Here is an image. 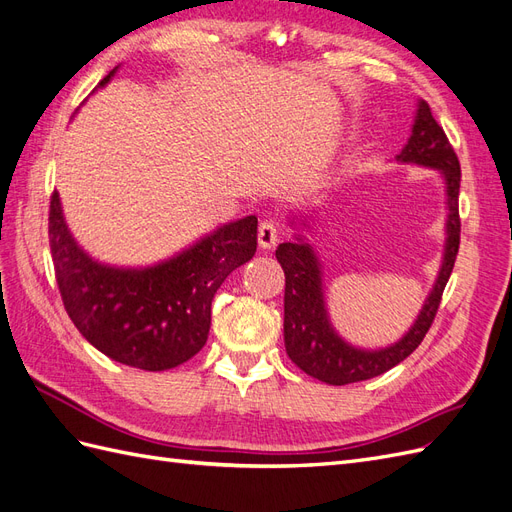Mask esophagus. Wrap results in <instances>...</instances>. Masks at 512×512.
<instances>
[{"label": "esophagus", "mask_w": 512, "mask_h": 512, "mask_svg": "<svg viewBox=\"0 0 512 512\" xmlns=\"http://www.w3.org/2000/svg\"><path fill=\"white\" fill-rule=\"evenodd\" d=\"M280 237V226L273 222V219H265V222H260L258 226V245L262 250H271V247L278 243Z\"/></svg>", "instance_id": "esophagus-1"}]
</instances>
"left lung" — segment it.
Wrapping results in <instances>:
<instances>
[{"label": "left lung", "mask_w": 512, "mask_h": 512, "mask_svg": "<svg viewBox=\"0 0 512 512\" xmlns=\"http://www.w3.org/2000/svg\"><path fill=\"white\" fill-rule=\"evenodd\" d=\"M403 163H418L426 168L441 170L446 178L448 191V239L446 254L441 262L439 278L428 295L418 321L407 331L403 340L381 351L353 349L329 325L321 269L312 247L303 243H282L275 250V258L284 269V347L288 357L306 372V375L329 385H347L355 381H366L388 372L403 362L420 347L426 331L431 329L441 295L450 280L454 260L461 243V217H459V187H461V165L444 129L439 127L426 101H420L416 122L407 146L396 157Z\"/></svg>", "instance_id": "left-lung-1"}]
</instances>
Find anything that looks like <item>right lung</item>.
Instances as JSON below:
<instances>
[{"mask_svg": "<svg viewBox=\"0 0 512 512\" xmlns=\"http://www.w3.org/2000/svg\"><path fill=\"white\" fill-rule=\"evenodd\" d=\"M114 73L116 68L99 86ZM256 230L258 219L250 215L157 267L114 269L77 247L58 191L49 202V245L66 314L92 347L142 370L174 368L204 347L213 297L256 254Z\"/></svg>", "mask_w": 512, "mask_h": 512, "instance_id": "add662e5", "label": "right lung"}]
</instances>
